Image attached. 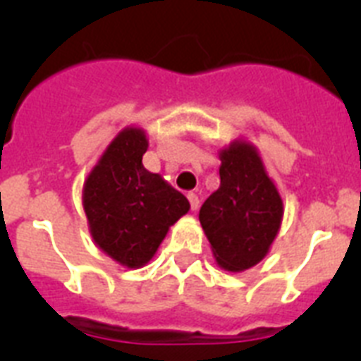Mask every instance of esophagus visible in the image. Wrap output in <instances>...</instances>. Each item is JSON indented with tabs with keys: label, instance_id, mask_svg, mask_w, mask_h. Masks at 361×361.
<instances>
[{
	"label": "esophagus",
	"instance_id": "1",
	"mask_svg": "<svg viewBox=\"0 0 361 361\" xmlns=\"http://www.w3.org/2000/svg\"><path fill=\"white\" fill-rule=\"evenodd\" d=\"M188 200H190L191 209L195 212V209L199 208V195H197V193H193V191H190V193H188Z\"/></svg>",
	"mask_w": 361,
	"mask_h": 361
}]
</instances>
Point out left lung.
<instances>
[{
    "label": "left lung",
    "instance_id": "1",
    "mask_svg": "<svg viewBox=\"0 0 361 361\" xmlns=\"http://www.w3.org/2000/svg\"><path fill=\"white\" fill-rule=\"evenodd\" d=\"M220 161V186L202 204L199 220L216 264L238 273L269 251L282 222V199L251 145L233 142Z\"/></svg>",
    "mask_w": 361,
    "mask_h": 361
}]
</instances>
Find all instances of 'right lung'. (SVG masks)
Instances as JSON below:
<instances>
[{
  "label": "right lung",
  "mask_w": 361,
  "mask_h": 361,
  "mask_svg": "<svg viewBox=\"0 0 361 361\" xmlns=\"http://www.w3.org/2000/svg\"><path fill=\"white\" fill-rule=\"evenodd\" d=\"M148 139L126 128L88 175L82 206L95 244L126 267H141L190 209L186 197L142 166Z\"/></svg>",
  "instance_id": "obj_1"
}]
</instances>
